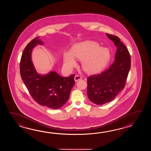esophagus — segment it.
I'll list each match as a JSON object with an SVG mask.
<instances>
[{
    "label": "esophagus",
    "mask_w": 151,
    "mask_h": 151,
    "mask_svg": "<svg viewBox=\"0 0 151 151\" xmlns=\"http://www.w3.org/2000/svg\"><path fill=\"white\" fill-rule=\"evenodd\" d=\"M81 79H82V78L80 77V76H79L76 75V76L74 77V80H75V81H78L81 80Z\"/></svg>",
    "instance_id": "34e87169"
}]
</instances>
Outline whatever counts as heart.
I'll use <instances>...</instances> for the list:
<instances>
[{
	"instance_id": "1",
	"label": "heart",
	"mask_w": 151,
	"mask_h": 151,
	"mask_svg": "<svg viewBox=\"0 0 151 151\" xmlns=\"http://www.w3.org/2000/svg\"><path fill=\"white\" fill-rule=\"evenodd\" d=\"M111 54L109 49L100 47L96 42L90 40L74 45L71 52L64 54L65 68L71 69L76 65L75 58L81 60L83 70L88 73H96L101 71L109 61Z\"/></svg>"
}]
</instances>
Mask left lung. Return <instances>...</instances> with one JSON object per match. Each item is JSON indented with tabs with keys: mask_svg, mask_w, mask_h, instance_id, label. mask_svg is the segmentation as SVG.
<instances>
[{
	"mask_svg": "<svg viewBox=\"0 0 151 151\" xmlns=\"http://www.w3.org/2000/svg\"><path fill=\"white\" fill-rule=\"evenodd\" d=\"M106 35L116 47L115 60L105 71L87 78V96L90 101L99 105L113 100L124 88L131 68V56L125 45L118 37Z\"/></svg>",
	"mask_w": 151,
	"mask_h": 151,
	"instance_id": "8db88e82",
	"label": "left lung"
}]
</instances>
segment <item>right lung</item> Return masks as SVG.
Here are the masks:
<instances>
[{"instance_id": "add662e5", "label": "right lung", "mask_w": 151, "mask_h": 151, "mask_svg": "<svg viewBox=\"0 0 151 151\" xmlns=\"http://www.w3.org/2000/svg\"><path fill=\"white\" fill-rule=\"evenodd\" d=\"M39 37L33 39L24 48L20 62L23 82L35 102L42 106L57 109L68 101L75 84L74 75L62 77L55 72L42 76L37 73L31 60V52L37 44H42Z\"/></svg>"}]
</instances>
